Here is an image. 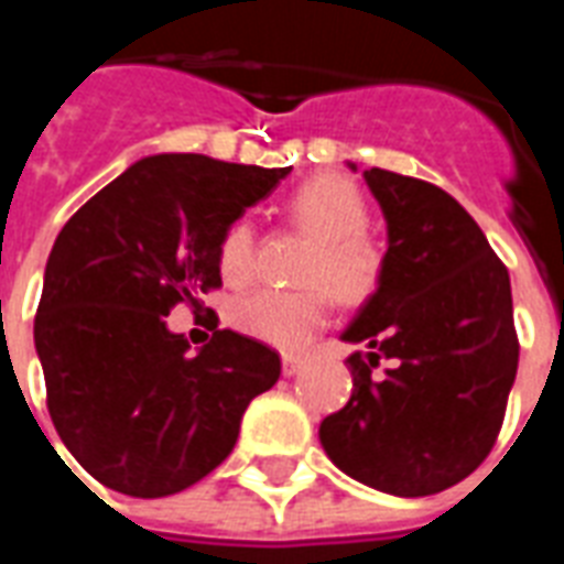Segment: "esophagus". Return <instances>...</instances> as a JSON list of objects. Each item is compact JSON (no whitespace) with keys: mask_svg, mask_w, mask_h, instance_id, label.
<instances>
[{"mask_svg":"<svg viewBox=\"0 0 564 564\" xmlns=\"http://www.w3.org/2000/svg\"><path fill=\"white\" fill-rule=\"evenodd\" d=\"M301 369H304V360H301L299 354H283V375L292 377L299 375Z\"/></svg>","mask_w":564,"mask_h":564,"instance_id":"esophagus-1","label":"esophagus"}]
</instances>
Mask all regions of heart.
Instances as JSON below:
<instances>
[{
  "label": "heart",
  "mask_w": 564,
  "mask_h": 564,
  "mask_svg": "<svg viewBox=\"0 0 564 564\" xmlns=\"http://www.w3.org/2000/svg\"><path fill=\"white\" fill-rule=\"evenodd\" d=\"M286 210L313 234V246L299 272L307 286H257L237 295L228 307V322L239 334L274 348H299L325 325L330 307L327 286L348 304H357L369 299L383 274V251L366 230L369 202L354 181L330 172L316 175L290 195ZM254 269L257 228L242 216L221 234L219 272L225 281L242 283Z\"/></svg>",
  "instance_id": "heart-1"
}]
</instances>
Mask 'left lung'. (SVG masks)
<instances>
[{
    "label": "left lung",
    "mask_w": 564,
    "mask_h": 564,
    "mask_svg": "<svg viewBox=\"0 0 564 564\" xmlns=\"http://www.w3.org/2000/svg\"><path fill=\"white\" fill-rule=\"evenodd\" d=\"M362 178L389 248L377 292L343 334L366 348L348 357L351 401L318 438L354 480L424 498L465 480L500 433L518 371L509 272L454 195L377 166Z\"/></svg>",
    "instance_id": "1"
}]
</instances>
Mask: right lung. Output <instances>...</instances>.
Listing matches in <instances>:
<instances>
[{"instance_id":"obj_1","label":"right lung","mask_w":564,"mask_h":564,"mask_svg":"<svg viewBox=\"0 0 564 564\" xmlns=\"http://www.w3.org/2000/svg\"><path fill=\"white\" fill-rule=\"evenodd\" d=\"M290 172L154 154L57 234L34 348L57 436L101 486L131 498L189 489L234 451L248 403L278 383L274 348L216 330L189 354L166 316L221 286V234Z\"/></svg>"}]
</instances>
